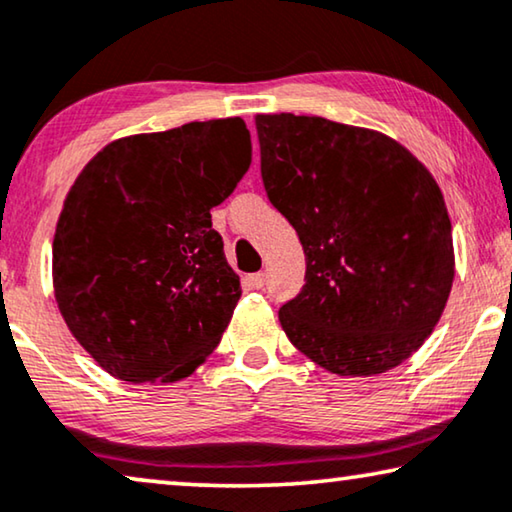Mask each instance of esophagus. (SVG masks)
Returning a JSON list of instances; mask_svg holds the SVG:
<instances>
[{
	"instance_id": "34e87169",
	"label": "esophagus",
	"mask_w": 512,
	"mask_h": 512,
	"mask_svg": "<svg viewBox=\"0 0 512 512\" xmlns=\"http://www.w3.org/2000/svg\"><path fill=\"white\" fill-rule=\"evenodd\" d=\"M249 284L254 286V288H263V286H265V274H263V272L249 274Z\"/></svg>"
}]
</instances>
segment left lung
I'll return each mask as SVG.
<instances>
[{
	"label": "left lung",
	"mask_w": 512,
	"mask_h": 512,
	"mask_svg": "<svg viewBox=\"0 0 512 512\" xmlns=\"http://www.w3.org/2000/svg\"><path fill=\"white\" fill-rule=\"evenodd\" d=\"M270 203L291 221L307 284L279 309L291 344L339 376H374L425 344L455 279L432 173L395 138L325 117L256 115Z\"/></svg>",
	"instance_id": "left-lung-1"
}]
</instances>
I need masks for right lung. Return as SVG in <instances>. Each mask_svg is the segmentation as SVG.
Instances as JSON below:
<instances>
[{
	"mask_svg": "<svg viewBox=\"0 0 512 512\" xmlns=\"http://www.w3.org/2000/svg\"><path fill=\"white\" fill-rule=\"evenodd\" d=\"M251 164L240 117L117 138L71 184L53 240L66 328L99 367L175 383L203 365L242 288L210 210Z\"/></svg>",
	"mask_w": 512,
	"mask_h": 512,
	"instance_id": "right-lung-1",
	"label": "right lung"
}]
</instances>
